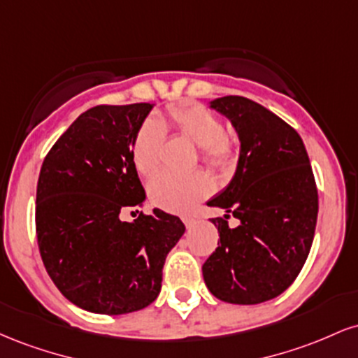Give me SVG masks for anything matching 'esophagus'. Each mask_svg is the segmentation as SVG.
<instances>
[{
	"mask_svg": "<svg viewBox=\"0 0 358 358\" xmlns=\"http://www.w3.org/2000/svg\"><path fill=\"white\" fill-rule=\"evenodd\" d=\"M182 220H183V224L187 225V227H192V225L195 224V217H192V215H183Z\"/></svg>",
	"mask_w": 358,
	"mask_h": 358,
	"instance_id": "esophagus-1",
	"label": "esophagus"
}]
</instances>
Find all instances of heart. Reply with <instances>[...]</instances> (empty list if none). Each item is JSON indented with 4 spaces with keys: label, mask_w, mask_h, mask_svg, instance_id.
I'll return each mask as SVG.
<instances>
[{
    "label": "heart",
    "mask_w": 358,
    "mask_h": 358,
    "mask_svg": "<svg viewBox=\"0 0 358 358\" xmlns=\"http://www.w3.org/2000/svg\"><path fill=\"white\" fill-rule=\"evenodd\" d=\"M166 129H173L195 143L200 158L217 171H229L236 166L239 145L232 134L225 133L222 119L196 102L170 106L162 122L148 119L139 127L133 145L134 166L143 176H151L162 166ZM213 182L205 171L190 175L162 173L150 183V196L155 205L170 212H187L196 202L208 196Z\"/></svg>",
    "instance_id": "heart-1"
}]
</instances>
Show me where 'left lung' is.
I'll list each match as a JSON object with an SVG mask.
<instances>
[{
	"label": "left lung",
	"instance_id": "left-lung-1",
	"mask_svg": "<svg viewBox=\"0 0 358 358\" xmlns=\"http://www.w3.org/2000/svg\"><path fill=\"white\" fill-rule=\"evenodd\" d=\"M212 108L232 121L241 156L232 182L208 207L225 208L212 219L220 244L203 262V279L215 298L257 305L293 285L313 244L318 190L303 139L264 106L225 96ZM234 215L241 224L228 227Z\"/></svg>",
	"mask_w": 358,
	"mask_h": 358
}]
</instances>
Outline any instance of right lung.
<instances>
[{
  "mask_svg": "<svg viewBox=\"0 0 358 358\" xmlns=\"http://www.w3.org/2000/svg\"><path fill=\"white\" fill-rule=\"evenodd\" d=\"M151 108H90L57 139L40 170V256L60 293L92 313H131L153 303L166 254L185 232L178 217L159 208L134 222L119 217L145 202L133 145Z\"/></svg>",
  "mask_w": 358,
  "mask_h": 358,
  "instance_id": "obj_1",
  "label": "right lung"
}]
</instances>
